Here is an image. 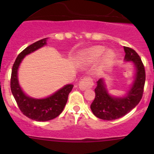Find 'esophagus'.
Returning <instances> with one entry per match:
<instances>
[{
    "label": "esophagus",
    "mask_w": 154,
    "mask_h": 154,
    "mask_svg": "<svg viewBox=\"0 0 154 154\" xmlns=\"http://www.w3.org/2000/svg\"><path fill=\"white\" fill-rule=\"evenodd\" d=\"M93 85V81H92L91 77H85L83 78L79 83V88L81 90H85L87 89H89Z\"/></svg>",
    "instance_id": "esophagus-1"
}]
</instances>
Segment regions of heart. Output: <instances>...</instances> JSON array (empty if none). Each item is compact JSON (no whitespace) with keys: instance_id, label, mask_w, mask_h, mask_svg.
Here are the masks:
<instances>
[{"instance_id":"obj_1","label":"heart","mask_w":154,"mask_h":154,"mask_svg":"<svg viewBox=\"0 0 154 154\" xmlns=\"http://www.w3.org/2000/svg\"><path fill=\"white\" fill-rule=\"evenodd\" d=\"M106 48L102 45H96L87 49L83 53V58L85 62L88 63H92L98 61L101 58L102 55L104 54L103 56V63L104 65H109L113 62L115 58V53L111 50L106 51Z\"/></svg>"}]
</instances>
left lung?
I'll return each mask as SVG.
<instances>
[{
    "instance_id": "obj_1",
    "label": "left lung",
    "mask_w": 154,
    "mask_h": 154,
    "mask_svg": "<svg viewBox=\"0 0 154 154\" xmlns=\"http://www.w3.org/2000/svg\"><path fill=\"white\" fill-rule=\"evenodd\" d=\"M125 61L133 62L136 67L135 79L124 97L111 96L103 79L98 80L95 89L96 97L90 106L92 113L104 120H113L124 116L137 106L143 97L146 73L140 57L131 48L124 47Z\"/></svg>"
}]
</instances>
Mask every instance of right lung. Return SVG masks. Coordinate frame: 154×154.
I'll list each match as a JSON object with an SVG mask.
<instances>
[{
    "instance_id": "1",
    "label": "right lung",
    "mask_w": 154,
    "mask_h": 154,
    "mask_svg": "<svg viewBox=\"0 0 154 154\" xmlns=\"http://www.w3.org/2000/svg\"><path fill=\"white\" fill-rule=\"evenodd\" d=\"M47 39L43 38L35 42L19 54L12 67L11 77V92L21 112L27 117L40 122L55 119L62 113L67 103L69 94L73 88V85H66L53 95L45 99H33L26 96L21 90L17 79V69L19 65L25 55L46 45Z\"/></svg>"
}]
</instances>
